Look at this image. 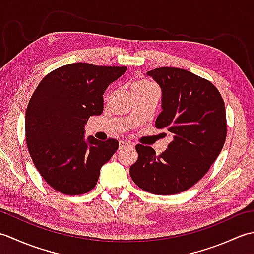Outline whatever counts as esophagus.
<instances>
[{
  "label": "esophagus",
  "mask_w": 254,
  "mask_h": 254,
  "mask_svg": "<svg viewBox=\"0 0 254 254\" xmlns=\"http://www.w3.org/2000/svg\"><path fill=\"white\" fill-rule=\"evenodd\" d=\"M132 146H133V145L127 141H120V142H119V148H120V149H124L127 147H132Z\"/></svg>",
  "instance_id": "34e87169"
}]
</instances>
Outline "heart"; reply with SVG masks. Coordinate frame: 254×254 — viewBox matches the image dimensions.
<instances>
[{"label":"heart","instance_id":"1","mask_svg":"<svg viewBox=\"0 0 254 254\" xmlns=\"http://www.w3.org/2000/svg\"><path fill=\"white\" fill-rule=\"evenodd\" d=\"M154 87V85L152 83H149L148 80H145V79H141V80H137L133 84L132 88H152Z\"/></svg>","mask_w":254,"mask_h":254}]
</instances>
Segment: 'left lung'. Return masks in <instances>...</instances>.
Segmentation results:
<instances>
[{"label":"left lung","mask_w":254,"mask_h":254,"mask_svg":"<svg viewBox=\"0 0 254 254\" xmlns=\"http://www.w3.org/2000/svg\"><path fill=\"white\" fill-rule=\"evenodd\" d=\"M161 88L157 128L172 141L159 156L149 146H135L138 158L130 168L137 187L158 195H172L193 187L206 174L227 134L224 100L209 80L187 69L158 67L147 72Z\"/></svg>","instance_id":"1"}]
</instances>
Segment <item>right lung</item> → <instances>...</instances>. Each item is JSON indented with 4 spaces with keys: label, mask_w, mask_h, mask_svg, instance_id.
Wrapping results in <instances>:
<instances>
[{
    "label": "right lung",
    "mask_w": 254,
    "mask_h": 254,
    "mask_svg": "<svg viewBox=\"0 0 254 254\" xmlns=\"http://www.w3.org/2000/svg\"><path fill=\"white\" fill-rule=\"evenodd\" d=\"M127 66L72 63L49 73L27 106L26 142L30 157L48 185L66 195L94 189L100 169L119 142L85 139V124L104 111V93Z\"/></svg>",
    "instance_id": "right-lung-1"
}]
</instances>
